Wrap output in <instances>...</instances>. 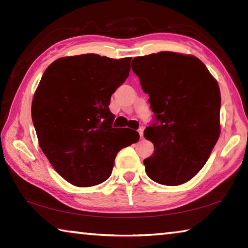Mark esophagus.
I'll use <instances>...</instances> for the list:
<instances>
[{"mask_svg":"<svg viewBox=\"0 0 248 248\" xmlns=\"http://www.w3.org/2000/svg\"><path fill=\"white\" fill-rule=\"evenodd\" d=\"M143 131H144V128H143V127H141V128H139V130H138V132H139L141 138L143 137Z\"/></svg>","mask_w":248,"mask_h":248,"instance_id":"esophagus-1","label":"esophagus"}]
</instances>
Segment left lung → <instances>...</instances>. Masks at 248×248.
Listing matches in <instances>:
<instances>
[{"mask_svg":"<svg viewBox=\"0 0 248 248\" xmlns=\"http://www.w3.org/2000/svg\"><path fill=\"white\" fill-rule=\"evenodd\" d=\"M131 66L155 119L144 130L154 145L143 161L146 174L166 186L186 183L202 169L220 137L217 82L190 54L152 53L134 58Z\"/></svg>","mask_w":248,"mask_h":248,"instance_id":"left-lung-1","label":"left lung"}]
</instances>
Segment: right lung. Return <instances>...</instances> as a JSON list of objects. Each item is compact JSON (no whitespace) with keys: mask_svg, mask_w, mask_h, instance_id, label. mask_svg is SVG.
<instances>
[{"mask_svg":"<svg viewBox=\"0 0 248 248\" xmlns=\"http://www.w3.org/2000/svg\"><path fill=\"white\" fill-rule=\"evenodd\" d=\"M131 58L87 53L64 57L46 69L31 118L41 150L57 173L78 187L108 179L119 151L139 133L112 128L111 95L129 77Z\"/></svg>","mask_w":248,"mask_h":248,"instance_id":"1","label":"right lung"}]
</instances>
